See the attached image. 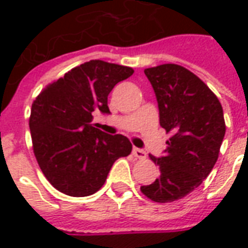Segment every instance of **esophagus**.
<instances>
[{"label":"esophagus","mask_w":248,"mask_h":248,"mask_svg":"<svg viewBox=\"0 0 248 248\" xmlns=\"http://www.w3.org/2000/svg\"><path fill=\"white\" fill-rule=\"evenodd\" d=\"M133 154H134V156H137V158L142 159V158H145L146 156V151L140 149V147H134V149H133Z\"/></svg>","instance_id":"esophagus-1"}]
</instances>
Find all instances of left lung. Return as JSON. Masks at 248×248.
Returning <instances> with one entry per match:
<instances>
[{
	"label": "left lung",
	"mask_w": 248,
	"mask_h": 248,
	"mask_svg": "<svg viewBox=\"0 0 248 248\" xmlns=\"http://www.w3.org/2000/svg\"><path fill=\"white\" fill-rule=\"evenodd\" d=\"M145 74L155 93L159 124L171 138L163 155H150L161 174L140 191L154 202H174L213 170L226 133L223 108L207 85L183 66L159 65Z\"/></svg>",
	"instance_id": "obj_1"
}]
</instances>
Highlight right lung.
<instances>
[{
    "instance_id": "obj_1",
    "label": "right lung",
    "mask_w": 248,
    "mask_h": 248,
    "mask_svg": "<svg viewBox=\"0 0 248 248\" xmlns=\"http://www.w3.org/2000/svg\"><path fill=\"white\" fill-rule=\"evenodd\" d=\"M134 70L93 60L46 86L31 105L29 127L33 150L46 179L70 197L97 192L113 163L133 146L124 135L94 127V110L110 114L108 95Z\"/></svg>"
}]
</instances>
